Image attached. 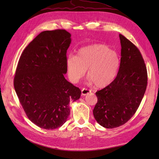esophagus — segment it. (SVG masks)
<instances>
[{
	"label": "esophagus",
	"instance_id": "1",
	"mask_svg": "<svg viewBox=\"0 0 159 159\" xmlns=\"http://www.w3.org/2000/svg\"><path fill=\"white\" fill-rule=\"evenodd\" d=\"M91 90L90 89H88L87 88H83L82 89V95H86L89 93H91Z\"/></svg>",
	"mask_w": 159,
	"mask_h": 159
}]
</instances>
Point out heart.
Here are the masks:
<instances>
[{
	"label": "heart",
	"mask_w": 159,
	"mask_h": 159,
	"mask_svg": "<svg viewBox=\"0 0 159 159\" xmlns=\"http://www.w3.org/2000/svg\"><path fill=\"white\" fill-rule=\"evenodd\" d=\"M120 58L115 51L102 44H95L81 48L77 55L67 57V71L70 80L77 83L87 70L89 80L97 87L109 85L114 80L120 67Z\"/></svg>",
	"instance_id": "heart-1"
}]
</instances>
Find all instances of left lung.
I'll list each match as a JSON object with an SVG mask.
<instances>
[{
  "instance_id": "left-lung-1",
  "label": "left lung",
  "mask_w": 159,
  "mask_h": 159,
  "mask_svg": "<svg viewBox=\"0 0 159 159\" xmlns=\"http://www.w3.org/2000/svg\"><path fill=\"white\" fill-rule=\"evenodd\" d=\"M121 58L115 80L97 91V102L93 113L97 122L106 128H115L126 123L137 111L148 84V73L139 49L119 35Z\"/></svg>"
}]
</instances>
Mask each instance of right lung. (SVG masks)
<instances>
[{
	"mask_svg": "<svg viewBox=\"0 0 159 159\" xmlns=\"http://www.w3.org/2000/svg\"><path fill=\"white\" fill-rule=\"evenodd\" d=\"M71 41L65 30L43 31L19 58L15 90L28 118L41 128L62 126L70 113V102L80 97V89L64 77Z\"/></svg>",
	"mask_w": 159,
	"mask_h": 159,
	"instance_id": "1",
	"label": "right lung"
}]
</instances>
